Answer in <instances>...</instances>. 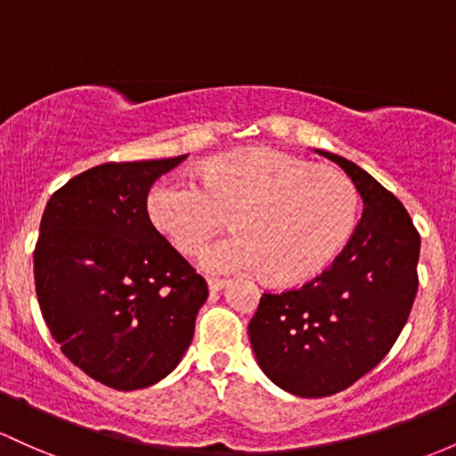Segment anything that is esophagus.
I'll return each instance as SVG.
<instances>
[{
  "label": "esophagus",
  "instance_id": "obj_1",
  "mask_svg": "<svg viewBox=\"0 0 456 456\" xmlns=\"http://www.w3.org/2000/svg\"><path fill=\"white\" fill-rule=\"evenodd\" d=\"M227 283H229L227 279H216V277H209V279H208L209 292H218V289H223Z\"/></svg>",
  "mask_w": 456,
  "mask_h": 456
}]
</instances>
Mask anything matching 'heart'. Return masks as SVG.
I'll use <instances>...</instances> for the list:
<instances>
[{"label": "heart", "mask_w": 456, "mask_h": 456, "mask_svg": "<svg viewBox=\"0 0 456 456\" xmlns=\"http://www.w3.org/2000/svg\"><path fill=\"white\" fill-rule=\"evenodd\" d=\"M197 179L168 177L147 197L162 236L190 253L229 223L238 229L199 248L209 273H264L274 283L316 277L353 236L357 188L346 175L274 149L223 155Z\"/></svg>", "instance_id": "b5f03b06"}]
</instances>
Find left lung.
Returning a JSON list of instances; mask_svg holds the SVG:
<instances>
[{
  "label": "left lung",
  "mask_w": 456,
  "mask_h": 456,
  "mask_svg": "<svg viewBox=\"0 0 456 456\" xmlns=\"http://www.w3.org/2000/svg\"><path fill=\"white\" fill-rule=\"evenodd\" d=\"M353 179L363 214L342 253L303 288L264 294L248 322L259 368L301 398L342 392L389 353L418 292L419 233L372 175L322 149Z\"/></svg>",
  "instance_id": "obj_1"
}]
</instances>
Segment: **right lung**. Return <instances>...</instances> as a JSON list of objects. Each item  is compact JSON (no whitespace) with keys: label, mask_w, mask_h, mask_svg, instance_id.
I'll return each instance as SVG.
<instances>
[{"label":"right lung","mask_w":456,"mask_h":456,"mask_svg":"<svg viewBox=\"0 0 456 456\" xmlns=\"http://www.w3.org/2000/svg\"><path fill=\"white\" fill-rule=\"evenodd\" d=\"M183 158L88 168L43 212L34 281L45 322L69 362L118 392L177 368L208 301L205 279L147 214L153 182Z\"/></svg>","instance_id":"1"}]
</instances>
